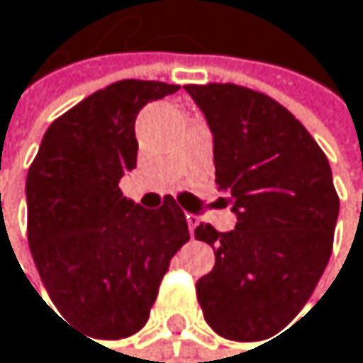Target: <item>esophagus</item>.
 <instances>
[{
  "mask_svg": "<svg viewBox=\"0 0 363 363\" xmlns=\"http://www.w3.org/2000/svg\"><path fill=\"white\" fill-rule=\"evenodd\" d=\"M186 222H188V228H190V235L194 233L196 224H199V218L194 213H186Z\"/></svg>",
  "mask_w": 363,
  "mask_h": 363,
  "instance_id": "34e87169",
  "label": "esophagus"
}]
</instances>
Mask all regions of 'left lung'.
Wrapping results in <instances>:
<instances>
[{"label": "left lung", "mask_w": 363, "mask_h": 363, "mask_svg": "<svg viewBox=\"0 0 363 363\" xmlns=\"http://www.w3.org/2000/svg\"><path fill=\"white\" fill-rule=\"evenodd\" d=\"M213 137L216 182L237 226L194 230L216 252L196 281L205 321L230 340H264L306 304L328 267L338 220L332 169L277 101L237 84L184 86Z\"/></svg>", "instance_id": "8db88e82"}]
</instances>
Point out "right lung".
Segmentation results:
<instances>
[{
  "mask_svg": "<svg viewBox=\"0 0 363 363\" xmlns=\"http://www.w3.org/2000/svg\"><path fill=\"white\" fill-rule=\"evenodd\" d=\"M175 84L122 80L57 118L27 173V235L42 283L61 317L94 338L141 330L171 258L188 243L169 196L156 211L122 196L137 167L135 120Z\"/></svg>",
  "mask_w": 363,
  "mask_h": 363,
  "instance_id": "right-lung-1",
  "label": "right lung"
}]
</instances>
